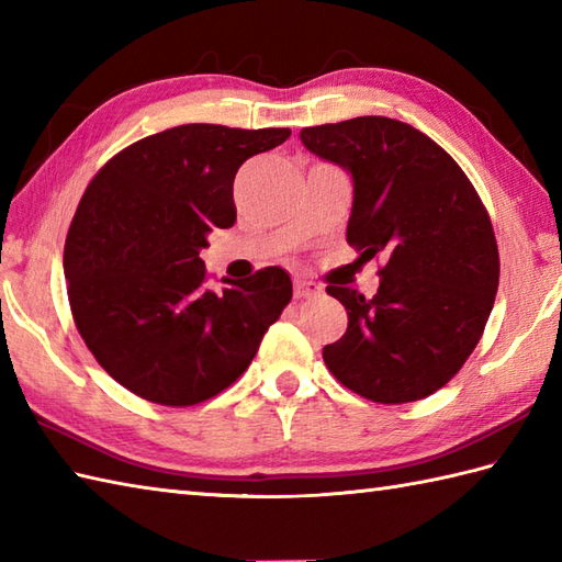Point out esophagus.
<instances>
[{"instance_id":"34e87169","label":"esophagus","mask_w":562,"mask_h":562,"mask_svg":"<svg viewBox=\"0 0 562 562\" xmlns=\"http://www.w3.org/2000/svg\"><path fill=\"white\" fill-rule=\"evenodd\" d=\"M321 292H324V288H321L318 282L314 280H294V296L296 300H314V296H318Z\"/></svg>"}]
</instances>
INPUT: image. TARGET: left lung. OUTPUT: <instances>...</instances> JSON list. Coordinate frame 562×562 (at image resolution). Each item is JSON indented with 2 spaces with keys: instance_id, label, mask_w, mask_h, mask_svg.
<instances>
[{
  "instance_id": "left-lung-1",
  "label": "left lung",
  "mask_w": 562,
  "mask_h": 562,
  "mask_svg": "<svg viewBox=\"0 0 562 562\" xmlns=\"http://www.w3.org/2000/svg\"><path fill=\"white\" fill-rule=\"evenodd\" d=\"M306 149L352 173L348 244L381 258L369 300L328 284L348 330L324 348L342 386L374 403H411L469 360L493 312L499 254L481 195L461 166L408 123L381 115L302 130Z\"/></svg>"
}]
</instances>
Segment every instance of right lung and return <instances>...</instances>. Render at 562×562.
<instances>
[{
    "label": "right lung",
    "mask_w": 562,
    "mask_h": 562,
    "mask_svg": "<svg viewBox=\"0 0 562 562\" xmlns=\"http://www.w3.org/2000/svg\"><path fill=\"white\" fill-rule=\"evenodd\" d=\"M290 127L178 125L137 139L83 190L65 241L69 308L97 362L135 396L186 408L241 376L292 300L282 268L207 288L200 250L236 222L238 166Z\"/></svg>",
    "instance_id": "1"
}]
</instances>
